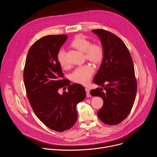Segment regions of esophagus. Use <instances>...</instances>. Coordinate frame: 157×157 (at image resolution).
<instances>
[{"instance_id":"obj_1","label":"esophagus","mask_w":157,"mask_h":157,"mask_svg":"<svg viewBox=\"0 0 157 157\" xmlns=\"http://www.w3.org/2000/svg\"><path fill=\"white\" fill-rule=\"evenodd\" d=\"M85 90H86V96H87V98L91 97V94H90V91H89V89L88 88L86 87Z\"/></svg>"}]
</instances>
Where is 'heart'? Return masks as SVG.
I'll return each instance as SVG.
<instances>
[{
    "mask_svg": "<svg viewBox=\"0 0 157 157\" xmlns=\"http://www.w3.org/2000/svg\"><path fill=\"white\" fill-rule=\"evenodd\" d=\"M71 46L84 52L85 58L94 63H100L104 57V50L100 44L91 43L89 40L82 36H77L71 42ZM57 59L61 66L65 67L68 65L64 50L59 51ZM94 73L93 66L90 64H86L76 68L71 74V78L76 83L86 85L90 81Z\"/></svg>",
    "mask_w": 157,
    "mask_h": 157,
    "instance_id": "b5f03b06",
    "label": "heart"
}]
</instances>
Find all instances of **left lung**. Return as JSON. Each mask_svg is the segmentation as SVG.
Segmentation results:
<instances>
[{
	"instance_id": "1",
	"label": "left lung",
	"mask_w": 157,
	"mask_h": 157,
	"mask_svg": "<svg viewBox=\"0 0 157 157\" xmlns=\"http://www.w3.org/2000/svg\"><path fill=\"white\" fill-rule=\"evenodd\" d=\"M98 35L104 50L103 60L93 82L104 87L92 89L91 94L100 96L103 106L98 112L99 119L107 125H117L130 113L137 93V81L132 58L124 41L103 29Z\"/></svg>"
}]
</instances>
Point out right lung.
<instances>
[{"instance_id": "add662e5", "label": "right lung", "mask_w": 157, "mask_h": 157, "mask_svg": "<svg viewBox=\"0 0 157 157\" xmlns=\"http://www.w3.org/2000/svg\"><path fill=\"white\" fill-rule=\"evenodd\" d=\"M66 35L43 36L30 48L24 70L27 98L36 117L48 128L63 132L78 119L76 105L86 98L83 86L70 85L64 78L57 55L67 39ZM68 86L61 95L58 89Z\"/></svg>"}]
</instances>
